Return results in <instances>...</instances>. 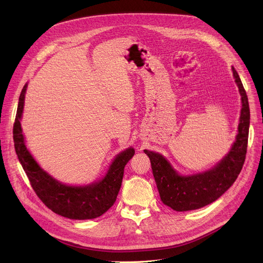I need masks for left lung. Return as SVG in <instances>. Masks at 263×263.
Wrapping results in <instances>:
<instances>
[{
	"label": "left lung",
	"mask_w": 263,
	"mask_h": 263,
	"mask_svg": "<svg viewBox=\"0 0 263 263\" xmlns=\"http://www.w3.org/2000/svg\"><path fill=\"white\" fill-rule=\"evenodd\" d=\"M232 72L242 96L239 133L230 153L214 168L183 177L173 170L164 157L144 150L150 159L161 200L175 211L196 210L215 201L236 181L243 167L250 129V105L241 79L233 67Z\"/></svg>",
	"instance_id": "8db88e82"
}]
</instances>
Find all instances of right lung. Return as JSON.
Returning <instances> with one entry per match:
<instances>
[{
    "instance_id": "add662e5",
    "label": "right lung",
    "mask_w": 263,
    "mask_h": 263,
    "mask_svg": "<svg viewBox=\"0 0 263 263\" xmlns=\"http://www.w3.org/2000/svg\"><path fill=\"white\" fill-rule=\"evenodd\" d=\"M25 91L26 85L20 93L12 134L16 154L36 195L54 213L68 218L90 219L101 216L116 201L124 166L134 156V149L128 148L119 154L100 182L88 186L62 184L40 168L25 147L20 123Z\"/></svg>"
}]
</instances>
